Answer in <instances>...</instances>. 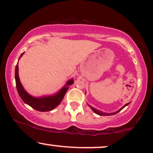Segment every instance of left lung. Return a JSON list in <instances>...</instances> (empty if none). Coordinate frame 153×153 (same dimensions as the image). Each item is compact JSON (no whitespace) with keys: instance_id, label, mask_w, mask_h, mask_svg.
Masks as SVG:
<instances>
[{"instance_id":"8db88e82","label":"left lung","mask_w":153,"mask_h":153,"mask_svg":"<svg viewBox=\"0 0 153 153\" xmlns=\"http://www.w3.org/2000/svg\"><path fill=\"white\" fill-rule=\"evenodd\" d=\"M129 104H130V102H128V103L126 104V105H125L122 108H120V109L119 110H117V112H115V113H103V112L100 111V110H97V109H95L94 108H93V107H92L91 105H88V106H89L90 108H91V109L93 110V112H95V113L97 114V115H115V114H116V113H118V112L120 111L121 110L123 109V108H124L125 107L127 106V105H129Z\"/></svg>"}]
</instances>
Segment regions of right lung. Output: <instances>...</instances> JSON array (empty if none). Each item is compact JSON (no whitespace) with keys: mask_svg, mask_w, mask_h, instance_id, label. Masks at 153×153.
Returning <instances> with one entry per match:
<instances>
[{"mask_svg":"<svg viewBox=\"0 0 153 153\" xmlns=\"http://www.w3.org/2000/svg\"><path fill=\"white\" fill-rule=\"evenodd\" d=\"M23 53H22L21 57L23 56ZM15 79H16V88H17L18 93L23 102L28 105H30V107H32L33 109L40 112L51 111V110L55 109L61 102L64 96H65L66 92L68 90V86L73 83V79H71V80H70L67 82L65 85L58 93H56V95H51V96L34 97L31 96L30 95H29L24 90L23 85L21 83L19 77H18V63L16 66V71H15Z\"/></svg>","mask_w":153,"mask_h":153,"instance_id":"add662e5","label":"right lung"}]
</instances>
